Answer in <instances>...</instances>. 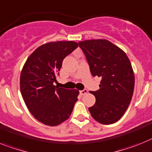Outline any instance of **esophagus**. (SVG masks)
<instances>
[{
  "instance_id": "1",
  "label": "esophagus",
  "mask_w": 152,
  "mask_h": 152,
  "mask_svg": "<svg viewBox=\"0 0 152 152\" xmlns=\"http://www.w3.org/2000/svg\"><path fill=\"white\" fill-rule=\"evenodd\" d=\"M87 92H88V90H87V89H83V90L80 91V95H82V96H84V95L87 94Z\"/></svg>"
}]
</instances>
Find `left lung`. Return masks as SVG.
I'll list each match as a JSON object with an SVG mask.
<instances>
[{
	"mask_svg": "<svg viewBox=\"0 0 152 152\" xmlns=\"http://www.w3.org/2000/svg\"><path fill=\"white\" fill-rule=\"evenodd\" d=\"M93 76L101 77L99 89L90 92L96 103L89 108L91 115L103 125L122 118L132 100L134 75L129 57L122 49L105 39L79 42Z\"/></svg>",
	"mask_w": 152,
	"mask_h": 152,
	"instance_id": "8db88e82",
	"label": "left lung"
}]
</instances>
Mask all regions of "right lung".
I'll list each match as a JSON object with an SVG mask.
<instances>
[{
	"label": "right lung",
	"mask_w": 152,
	"mask_h": 152,
	"mask_svg": "<svg viewBox=\"0 0 152 152\" xmlns=\"http://www.w3.org/2000/svg\"><path fill=\"white\" fill-rule=\"evenodd\" d=\"M74 41L44 43L37 48L21 70L20 86L30 113L39 122L56 126L68 119L78 100L76 89L56 88L63 59L78 47Z\"/></svg>",
	"instance_id": "add662e5"
}]
</instances>
